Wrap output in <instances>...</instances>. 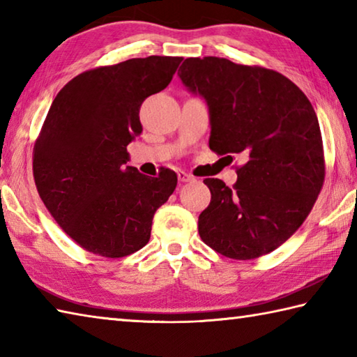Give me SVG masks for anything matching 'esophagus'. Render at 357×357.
<instances>
[{"instance_id": "1", "label": "esophagus", "mask_w": 357, "mask_h": 357, "mask_svg": "<svg viewBox=\"0 0 357 357\" xmlns=\"http://www.w3.org/2000/svg\"><path fill=\"white\" fill-rule=\"evenodd\" d=\"M178 179L179 183H192V181H195L192 174H188L185 172H178Z\"/></svg>"}]
</instances>
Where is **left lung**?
<instances>
[{
	"instance_id": "left-lung-1",
	"label": "left lung",
	"mask_w": 357,
	"mask_h": 357,
	"mask_svg": "<svg viewBox=\"0 0 357 357\" xmlns=\"http://www.w3.org/2000/svg\"><path fill=\"white\" fill-rule=\"evenodd\" d=\"M178 75L207 105L211 150L246 160L234 188L204 179L212 199L198 220L201 240L235 260L272 252L302 226L324 185L316 111L271 69L204 57L185 59Z\"/></svg>"
}]
</instances>
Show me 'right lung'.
<instances>
[{"label": "right lung", "mask_w": 357, "mask_h": 357, "mask_svg": "<svg viewBox=\"0 0 357 357\" xmlns=\"http://www.w3.org/2000/svg\"><path fill=\"white\" fill-rule=\"evenodd\" d=\"M183 57L131 59L91 69L55 97L33 149L41 201L60 227L89 252L119 258L150 240L155 212L176 188L127 165V145L142 132L139 108L167 88Z\"/></svg>", "instance_id": "add662e5"}]
</instances>
